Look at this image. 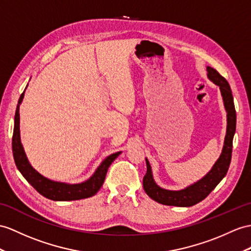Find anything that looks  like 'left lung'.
Segmentation results:
<instances>
[{"instance_id": "left-lung-1", "label": "left lung", "mask_w": 251, "mask_h": 251, "mask_svg": "<svg viewBox=\"0 0 251 251\" xmlns=\"http://www.w3.org/2000/svg\"><path fill=\"white\" fill-rule=\"evenodd\" d=\"M206 71L210 81L217 85L221 89L225 109L227 112V131H226L222 153L210 172L203 178L195 182L192 185L180 189V191H170V189H165L158 186L153 179L148 158H146L147 174L143 179V186L146 194L158 203L174 206H192L197 204L206 198L207 195L217 186L218 183L227 175L229 169L232 155V143H233V136L236 129V113L233 96H232L227 79L212 67L207 66Z\"/></svg>"}]
</instances>
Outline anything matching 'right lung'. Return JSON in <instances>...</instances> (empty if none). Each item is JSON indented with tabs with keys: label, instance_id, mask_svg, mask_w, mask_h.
Wrapping results in <instances>:
<instances>
[{
	"label": "right lung",
	"instance_id": "right-lung-1",
	"mask_svg": "<svg viewBox=\"0 0 251 251\" xmlns=\"http://www.w3.org/2000/svg\"><path fill=\"white\" fill-rule=\"evenodd\" d=\"M24 91L20 96V99L18 101V105L16 108L15 126L13 134V154L18 170H19L21 175L25 178V180L29 184L36 189V191L48 199H51L54 201H71L85 199L94 196V195H96L98 191L101 188L103 183H104L108 167L111 166V164L115 161V158L121 153V151L116 152V153H113L111 155H108L106 158H104L99 165V167L96 169L94 175L84 182L71 184V183L57 182L46 178V176L39 174L37 170L29 164L27 156L25 154V151H24V148L21 144L19 108L23 101Z\"/></svg>",
	"mask_w": 251,
	"mask_h": 251
}]
</instances>
